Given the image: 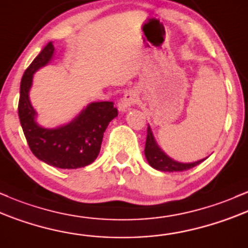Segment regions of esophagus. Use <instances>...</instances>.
<instances>
[{"mask_svg": "<svg viewBox=\"0 0 248 248\" xmlns=\"http://www.w3.org/2000/svg\"><path fill=\"white\" fill-rule=\"evenodd\" d=\"M138 101H139V97H138L137 91H135V90L126 91L123 96V98L118 102V109L121 111H125L127 108L137 104Z\"/></svg>", "mask_w": 248, "mask_h": 248, "instance_id": "34e87169", "label": "esophagus"}]
</instances>
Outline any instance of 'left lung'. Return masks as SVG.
<instances>
[{
  "label": "left lung",
  "instance_id": "8db88e82",
  "mask_svg": "<svg viewBox=\"0 0 248 248\" xmlns=\"http://www.w3.org/2000/svg\"><path fill=\"white\" fill-rule=\"evenodd\" d=\"M145 157L147 161H149L150 165L155 170H159V171L164 172H180V171H187L194 166L199 165L202 161L205 159L194 161V163H178V161L171 159V158L168 157L163 151L158 147L157 144H155L154 136H152L151 129L150 126L147 127V137H146V143H145Z\"/></svg>",
  "mask_w": 248,
  "mask_h": 248
}]
</instances>
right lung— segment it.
Segmentation results:
<instances>
[{
    "label": "right lung",
    "mask_w": 248,
    "mask_h": 248,
    "mask_svg": "<svg viewBox=\"0 0 248 248\" xmlns=\"http://www.w3.org/2000/svg\"><path fill=\"white\" fill-rule=\"evenodd\" d=\"M52 43L46 44L24 71L19 88L18 117L30 150L40 160L60 169L84 168L96 159L108 125L118 111L112 102L88 105L76 119L57 129H43L35 123V110L29 101L32 75L46 65L54 54Z\"/></svg>",
    "instance_id": "obj_1"
}]
</instances>
